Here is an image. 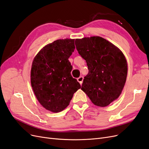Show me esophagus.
<instances>
[{
	"label": "esophagus",
	"instance_id": "34e87169",
	"mask_svg": "<svg viewBox=\"0 0 149 149\" xmlns=\"http://www.w3.org/2000/svg\"><path fill=\"white\" fill-rule=\"evenodd\" d=\"M83 79H84V78H83V76H79V77L77 79V80H78V81L80 83V84H81L82 83H83Z\"/></svg>",
	"mask_w": 149,
	"mask_h": 149
}]
</instances>
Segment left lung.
Masks as SVG:
<instances>
[{
  "mask_svg": "<svg viewBox=\"0 0 149 149\" xmlns=\"http://www.w3.org/2000/svg\"><path fill=\"white\" fill-rule=\"evenodd\" d=\"M75 45L89 70L81 89L94 105L108 106L119 97L124 86L127 74L124 55L118 48L100 37L76 39Z\"/></svg>",
  "mask_w": 149,
  "mask_h": 149,
  "instance_id": "8db88e82",
  "label": "left lung"
}]
</instances>
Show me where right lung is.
Returning <instances> with one entry per match:
<instances>
[{
  "label": "right lung",
  "mask_w": 149,
  "mask_h": 149,
  "mask_svg": "<svg viewBox=\"0 0 149 149\" xmlns=\"http://www.w3.org/2000/svg\"><path fill=\"white\" fill-rule=\"evenodd\" d=\"M74 48V39L57 40L43 47L33 61L31 87L41 105L53 112L64 110L81 88L71 74L68 60Z\"/></svg>",
  "instance_id": "1"
}]
</instances>
